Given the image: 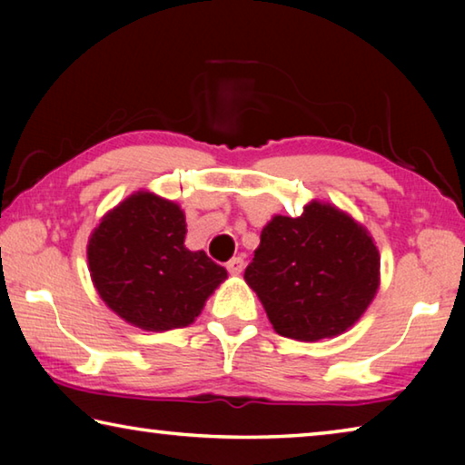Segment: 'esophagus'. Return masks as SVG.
Returning <instances> with one entry per match:
<instances>
[{"label":"esophagus","mask_w":465,"mask_h":465,"mask_svg":"<svg viewBox=\"0 0 465 465\" xmlns=\"http://www.w3.org/2000/svg\"><path fill=\"white\" fill-rule=\"evenodd\" d=\"M227 271H230L232 274H240L243 271V258L242 256L232 258V261L227 262Z\"/></svg>","instance_id":"1"}]
</instances>
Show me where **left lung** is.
<instances>
[{
  "instance_id": "obj_1",
  "label": "left lung",
  "mask_w": 465,
  "mask_h": 465,
  "mask_svg": "<svg viewBox=\"0 0 465 465\" xmlns=\"http://www.w3.org/2000/svg\"><path fill=\"white\" fill-rule=\"evenodd\" d=\"M243 279L281 336L312 342L363 316L380 285V252L349 215L312 203L299 217H272Z\"/></svg>"
}]
</instances>
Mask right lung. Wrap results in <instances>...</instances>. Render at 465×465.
I'll list each match as a JSON object with an SVG mask.
<instances>
[{"mask_svg": "<svg viewBox=\"0 0 465 465\" xmlns=\"http://www.w3.org/2000/svg\"><path fill=\"white\" fill-rule=\"evenodd\" d=\"M184 235L178 204L152 193L110 211L88 246L92 281L108 308L153 332L193 324L227 271L203 250H186Z\"/></svg>", "mask_w": 465, "mask_h": 465, "instance_id": "right-lung-1", "label": "right lung"}]
</instances>
